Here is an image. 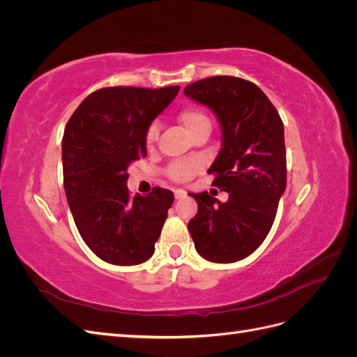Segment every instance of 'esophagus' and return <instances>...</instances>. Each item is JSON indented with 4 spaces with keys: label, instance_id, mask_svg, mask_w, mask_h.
<instances>
[{
    "label": "esophagus",
    "instance_id": "obj_1",
    "mask_svg": "<svg viewBox=\"0 0 357 357\" xmlns=\"http://www.w3.org/2000/svg\"><path fill=\"white\" fill-rule=\"evenodd\" d=\"M188 195V192L186 190H183V189H176L174 190V197H176V199H183Z\"/></svg>",
    "mask_w": 357,
    "mask_h": 357
}]
</instances>
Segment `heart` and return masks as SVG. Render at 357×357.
Here are the masks:
<instances>
[{
    "mask_svg": "<svg viewBox=\"0 0 357 357\" xmlns=\"http://www.w3.org/2000/svg\"><path fill=\"white\" fill-rule=\"evenodd\" d=\"M178 121L183 123V126L186 128V131L189 134H192L195 129H198L202 125H210V119L207 117L202 110L197 109V107H188V109L181 110L178 114ZM159 123L156 121H153L150 123L146 129V144L152 146L158 137H159ZM198 169V164L195 162H176L168 167L167 174L171 180L174 181H186L189 180L193 174H195Z\"/></svg>",
    "mask_w": 357,
    "mask_h": 357,
    "instance_id": "obj_1",
    "label": "heart"
}]
</instances>
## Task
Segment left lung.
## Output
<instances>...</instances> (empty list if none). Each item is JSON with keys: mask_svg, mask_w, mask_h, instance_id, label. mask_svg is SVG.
<instances>
[{"mask_svg": "<svg viewBox=\"0 0 357 357\" xmlns=\"http://www.w3.org/2000/svg\"><path fill=\"white\" fill-rule=\"evenodd\" d=\"M185 93L219 119L222 149L208 172L215 176L213 185L229 193L226 202L207 192L190 193L198 213L189 232L207 261H241L271 231L286 189L283 121L268 96L240 77L214 75L188 84Z\"/></svg>", "mask_w": 357, "mask_h": 357, "instance_id": "8db88e82", "label": "left lung"}]
</instances>
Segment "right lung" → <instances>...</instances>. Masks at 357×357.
Masks as SVG:
<instances>
[{
  "mask_svg": "<svg viewBox=\"0 0 357 357\" xmlns=\"http://www.w3.org/2000/svg\"><path fill=\"white\" fill-rule=\"evenodd\" d=\"M178 91L98 89L82 101L63 131V188L73 219L86 245L105 262L138 265L155 253L174 195L153 188L147 197L132 198L128 167L146 158V129Z\"/></svg>",
  "mask_w": 357,
  "mask_h": 357,
  "instance_id": "1",
  "label": "right lung"
}]
</instances>
